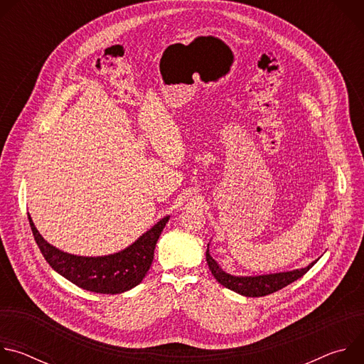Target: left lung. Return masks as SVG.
<instances>
[{
    "label": "left lung",
    "instance_id": "8db88e82",
    "mask_svg": "<svg viewBox=\"0 0 364 364\" xmlns=\"http://www.w3.org/2000/svg\"><path fill=\"white\" fill-rule=\"evenodd\" d=\"M205 261H207V265H209V269L212 271L213 277L218 279L219 284H222L228 289H232L245 296H265L272 292H277V291L282 289L284 287L289 285L291 282L296 281L302 275H305L317 262L316 261L311 265H308L306 268L295 269L291 272L269 274V275H261V277H233L219 268L215 259L210 256L209 249L205 250Z\"/></svg>",
    "mask_w": 364,
    "mask_h": 364
}]
</instances>
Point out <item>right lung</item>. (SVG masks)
Returning <instances> with one entry per match:
<instances>
[{
  "mask_svg": "<svg viewBox=\"0 0 364 364\" xmlns=\"http://www.w3.org/2000/svg\"><path fill=\"white\" fill-rule=\"evenodd\" d=\"M34 240L48 265L66 279L86 291L97 294H121L136 287L146 275L157 240L168 222L164 218L125 250L109 256L86 257L65 253L48 245L28 216Z\"/></svg>",
  "mask_w": 364,
  "mask_h": 364,
  "instance_id": "1",
  "label": "right lung"
}]
</instances>
